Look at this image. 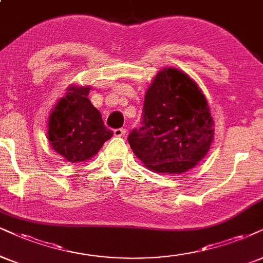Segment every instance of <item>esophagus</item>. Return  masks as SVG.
Masks as SVG:
<instances>
[{
	"mask_svg": "<svg viewBox=\"0 0 263 263\" xmlns=\"http://www.w3.org/2000/svg\"><path fill=\"white\" fill-rule=\"evenodd\" d=\"M126 133V129L124 128H118V129H115L113 130V134L116 135V137H124Z\"/></svg>",
	"mask_w": 263,
	"mask_h": 263,
	"instance_id": "obj_1",
	"label": "esophagus"
}]
</instances>
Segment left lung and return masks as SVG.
I'll return each mask as SVG.
<instances>
[{"label":"left lung","instance_id":"left-lung-1","mask_svg":"<svg viewBox=\"0 0 263 263\" xmlns=\"http://www.w3.org/2000/svg\"><path fill=\"white\" fill-rule=\"evenodd\" d=\"M142 126L129 145L157 173L180 174L206 156L213 140V119L196 82L177 68H163L145 93Z\"/></svg>","mask_w":263,"mask_h":263}]
</instances>
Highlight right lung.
<instances>
[{"label":"right lung","instance_id":"obj_1","mask_svg":"<svg viewBox=\"0 0 263 263\" xmlns=\"http://www.w3.org/2000/svg\"><path fill=\"white\" fill-rule=\"evenodd\" d=\"M89 91L90 86H68L48 118L50 145L70 163L90 160L113 135L87 99Z\"/></svg>","mask_w":263,"mask_h":263}]
</instances>
